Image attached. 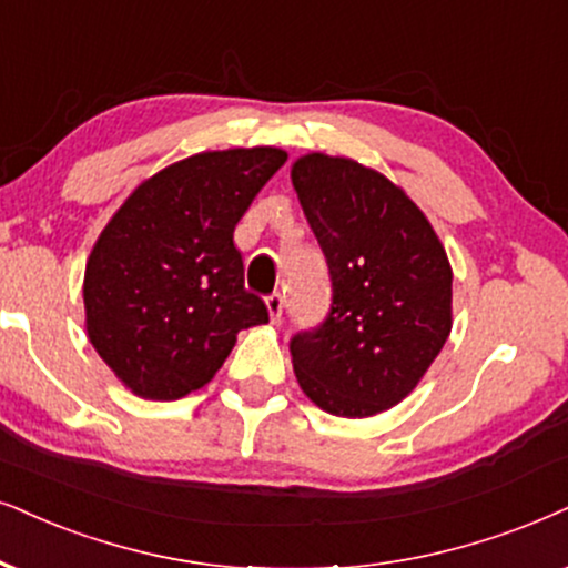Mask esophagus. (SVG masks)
Masks as SVG:
<instances>
[{"label": "esophagus", "instance_id": "1", "mask_svg": "<svg viewBox=\"0 0 568 568\" xmlns=\"http://www.w3.org/2000/svg\"><path fill=\"white\" fill-rule=\"evenodd\" d=\"M264 304H267L270 320L277 325L280 317H283V296H280V293H272V296H267V301H264Z\"/></svg>", "mask_w": 568, "mask_h": 568}]
</instances>
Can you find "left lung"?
Wrapping results in <instances>:
<instances>
[{"label":"left lung","instance_id":"left-lung-1","mask_svg":"<svg viewBox=\"0 0 568 568\" xmlns=\"http://www.w3.org/2000/svg\"><path fill=\"white\" fill-rule=\"evenodd\" d=\"M301 210L333 280V306L291 341L301 390L322 412L364 419L398 406L454 327V270L412 196L351 156L291 164Z\"/></svg>","mask_w":568,"mask_h":568}]
</instances>
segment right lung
<instances>
[{
    "label": "right lung",
    "instance_id": "obj_1",
    "mask_svg": "<svg viewBox=\"0 0 568 568\" xmlns=\"http://www.w3.org/2000/svg\"><path fill=\"white\" fill-rule=\"evenodd\" d=\"M285 160L277 146L185 156L135 185L99 233L83 275L85 333L133 396L201 390L241 329L270 322L243 288L233 231Z\"/></svg>",
    "mask_w": 568,
    "mask_h": 568
}]
</instances>
